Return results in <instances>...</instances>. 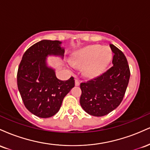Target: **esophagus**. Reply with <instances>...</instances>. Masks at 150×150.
Returning <instances> with one entry per match:
<instances>
[{
  "label": "esophagus",
  "instance_id": "34e87169",
  "mask_svg": "<svg viewBox=\"0 0 150 150\" xmlns=\"http://www.w3.org/2000/svg\"><path fill=\"white\" fill-rule=\"evenodd\" d=\"M75 85H76V86H79V85H80V80H79L78 79H75Z\"/></svg>",
  "mask_w": 150,
  "mask_h": 150
}]
</instances>
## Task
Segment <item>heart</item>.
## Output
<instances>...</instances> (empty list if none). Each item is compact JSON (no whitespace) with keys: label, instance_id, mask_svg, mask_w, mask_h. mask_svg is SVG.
I'll return each instance as SVG.
<instances>
[{"label":"heart","instance_id":"1","mask_svg":"<svg viewBox=\"0 0 150 150\" xmlns=\"http://www.w3.org/2000/svg\"><path fill=\"white\" fill-rule=\"evenodd\" d=\"M111 56L112 51L110 48L91 45L77 51L72 58V63L77 68H84L87 76L95 77L104 71Z\"/></svg>","mask_w":150,"mask_h":150}]
</instances>
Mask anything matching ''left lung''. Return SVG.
I'll return each mask as SVG.
<instances>
[{"mask_svg":"<svg viewBox=\"0 0 150 150\" xmlns=\"http://www.w3.org/2000/svg\"><path fill=\"white\" fill-rule=\"evenodd\" d=\"M113 65L99 76L80 84V103L89 115L103 116L119 106L128 87L130 68L124 53L113 44Z\"/></svg>","mask_w":150,"mask_h":150,"instance_id":"1","label":"left lung"}]
</instances>
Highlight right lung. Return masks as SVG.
Here are the masks:
<instances>
[{
    "instance_id": "add662e5",
    "label": "right lung",
    "mask_w": 150,
    "mask_h": 150,
    "mask_svg": "<svg viewBox=\"0 0 150 150\" xmlns=\"http://www.w3.org/2000/svg\"><path fill=\"white\" fill-rule=\"evenodd\" d=\"M58 41L42 40L30 46L23 54L18 67L17 81L25 107L40 118H49L59 111L63 99L75 87V80H61L48 68V55L63 56Z\"/></svg>"
}]
</instances>
